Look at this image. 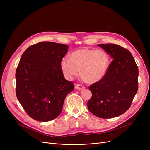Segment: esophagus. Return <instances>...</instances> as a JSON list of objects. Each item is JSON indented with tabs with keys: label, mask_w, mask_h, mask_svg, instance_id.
Segmentation results:
<instances>
[{
	"label": "esophagus",
	"mask_w": 150,
	"mask_h": 150,
	"mask_svg": "<svg viewBox=\"0 0 150 150\" xmlns=\"http://www.w3.org/2000/svg\"><path fill=\"white\" fill-rule=\"evenodd\" d=\"M75 88L76 89H78V90H81V89H84V87L83 86H82V85H81V84H76Z\"/></svg>",
	"instance_id": "1"
}]
</instances>
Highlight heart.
I'll return each mask as SVG.
<instances>
[{"label":"heart","instance_id":"obj_1","mask_svg":"<svg viewBox=\"0 0 150 150\" xmlns=\"http://www.w3.org/2000/svg\"><path fill=\"white\" fill-rule=\"evenodd\" d=\"M110 64L108 54L101 50L81 49L73 52L70 58H63L61 69L68 79L80 74L90 83L99 81L106 75Z\"/></svg>","mask_w":150,"mask_h":150}]
</instances>
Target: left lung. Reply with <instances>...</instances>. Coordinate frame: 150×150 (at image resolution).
Listing matches in <instances>:
<instances>
[{
	"mask_svg": "<svg viewBox=\"0 0 150 150\" xmlns=\"http://www.w3.org/2000/svg\"><path fill=\"white\" fill-rule=\"evenodd\" d=\"M112 61L105 76L89 89L92 97L89 111L101 119H111L125 113L138 91L139 69L131 52L114 44H100Z\"/></svg>",
	"mask_w": 150,
	"mask_h": 150,
	"instance_id": "1",
	"label": "left lung"
}]
</instances>
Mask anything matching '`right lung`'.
Instances as JSON below:
<instances>
[{"label": "right lung", "mask_w": 150, "mask_h": 150, "mask_svg": "<svg viewBox=\"0 0 150 150\" xmlns=\"http://www.w3.org/2000/svg\"><path fill=\"white\" fill-rule=\"evenodd\" d=\"M68 49L66 44L41 42L22 54L16 71V93L33 119L48 122L56 119L66 97L74 90V83L65 79L60 66Z\"/></svg>", "instance_id": "obj_1"}]
</instances>
